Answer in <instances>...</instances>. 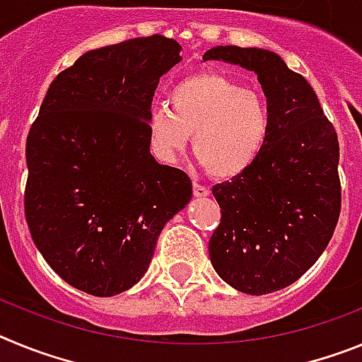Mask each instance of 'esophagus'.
Masks as SVG:
<instances>
[{
    "label": "esophagus",
    "mask_w": 362,
    "mask_h": 362,
    "mask_svg": "<svg viewBox=\"0 0 362 362\" xmlns=\"http://www.w3.org/2000/svg\"><path fill=\"white\" fill-rule=\"evenodd\" d=\"M192 190H194V196L196 197H204L209 196L210 190L204 185H199V183H194V187H192Z\"/></svg>",
    "instance_id": "obj_1"
}]
</instances>
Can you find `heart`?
Masks as SVG:
<instances>
[{
  "instance_id": "1",
  "label": "heart",
  "mask_w": 362,
  "mask_h": 362,
  "mask_svg": "<svg viewBox=\"0 0 362 362\" xmlns=\"http://www.w3.org/2000/svg\"><path fill=\"white\" fill-rule=\"evenodd\" d=\"M153 156L174 163L192 134V150L212 177L232 179L250 168L270 132L264 99L223 74L199 72L175 83L170 108L148 114Z\"/></svg>"
}]
</instances>
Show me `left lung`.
<instances>
[{
	"label": "left lung",
	"instance_id": "left-lung-1",
	"mask_svg": "<svg viewBox=\"0 0 362 362\" xmlns=\"http://www.w3.org/2000/svg\"><path fill=\"white\" fill-rule=\"evenodd\" d=\"M257 74L270 112L263 152L243 174L212 188L221 223L209 243L221 279L250 296L296 283L319 259L341 212L339 141L317 94L277 54L235 45L206 50Z\"/></svg>",
	"mask_w": 362,
	"mask_h": 362
}]
</instances>
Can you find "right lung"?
Masks as SVG:
<instances>
[{
  "label": "right lung",
  "mask_w": 362,
  "mask_h": 362,
  "mask_svg": "<svg viewBox=\"0 0 362 362\" xmlns=\"http://www.w3.org/2000/svg\"><path fill=\"white\" fill-rule=\"evenodd\" d=\"M181 45L153 34L83 54L50 83L27 137L25 217L63 281L95 297L145 276L163 226L192 199L150 153L148 114Z\"/></svg>",
  "instance_id": "1"
}]
</instances>
